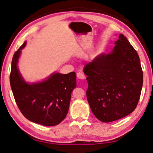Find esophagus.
<instances>
[{
    "label": "esophagus",
    "mask_w": 153,
    "mask_h": 153,
    "mask_svg": "<svg viewBox=\"0 0 153 153\" xmlns=\"http://www.w3.org/2000/svg\"><path fill=\"white\" fill-rule=\"evenodd\" d=\"M77 77L79 79H84L85 78V76L84 74L82 73V72H78V73L77 74Z\"/></svg>",
    "instance_id": "obj_1"
}]
</instances>
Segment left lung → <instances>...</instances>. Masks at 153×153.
Instances as JSON below:
<instances>
[{
    "instance_id": "obj_1",
    "label": "left lung",
    "mask_w": 153,
    "mask_h": 153,
    "mask_svg": "<svg viewBox=\"0 0 153 153\" xmlns=\"http://www.w3.org/2000/svg\"><path fill=\"white\" fill-rule=\"evenodd\" d=\"M109 54H101L86 64L88 102L102 122H111L132 113L138 105L143 84L139 56L123 34Z\"/></svg>"
}]
</instances>
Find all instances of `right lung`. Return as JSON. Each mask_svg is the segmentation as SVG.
<instances>
[{
    "mask_svg": "<svg viewBox=\"0 0 153 153\" xmlns=\"http://www.w3.org/2000/svg\"><path fill=\"white\" fill-rule=\"evenodd\" d=\"M12 59L10 84L18 108L25 118L45 126L58 125L66 117L71 92L76 87V73H56L42 82L28 84L21 76L17 64L21 50Z\"/></svg>",
    "mask_w": 153,
    "mask_h": 153,
    "instance_id": "1",
    "label": "right lung"
}]
</instances>
